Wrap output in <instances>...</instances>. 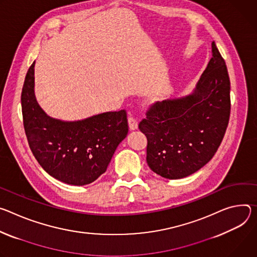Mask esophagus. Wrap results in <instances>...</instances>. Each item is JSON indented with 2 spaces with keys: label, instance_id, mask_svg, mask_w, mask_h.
<instances>
[{
  "label": "esophagus",
  "instance_id": "1",
  "mask_svg": "<svg viewBox=\"0 0 257 257\" xmlns=\"http://www.w3.org/2000/svg\"><path fill=\"white\" fill-rule=\"evenodd\" d=\"M128 127L131 131H136L138 128V121L132 116L128 117Z\"/></svg>",
  "mask_w": 257,
  "mask_h": 257
}]
</instances>
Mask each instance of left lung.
Here are the masks:
<instances>
[{
  "mask_svg": "<svg viewBox=\"0 0 257 257\" xmlns=\"http://www.w3.org/2000/svg\"><path fill=\"white\" fill-rule=\"evenodd\" d=\"M230 78L214 42L207 67L185 96L156 103L139 124L148 140L147 163L162 178H187L217 151L230 118Z\"/></svg>",
  "mask_w": 257,
  "mask_h": 257,
  "instance_id": "1",
  "label": "left lung"
}]
</instances>
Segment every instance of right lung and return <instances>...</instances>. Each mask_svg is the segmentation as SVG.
Segmentation results:
<instances>
[{
	"instance_id": "right-lung-1",
	"label": "right lung",
	"mask_w": 257,
	"mask_h": 257,
	"mask_svg": "<svg viewBox=\"0 0 257 257\" xmlns=\"http://www.w3.org/2000/svg\"><path fill=\"white\" fill-rule=\"evenodd\" d=\"M35 65L28 69L21 106L28 144L51 177L72 186H85L103 175L117 146L125 139L126 112H104L80 120L49 116L35 94Z\"/></svg>"
}]
</instances>
